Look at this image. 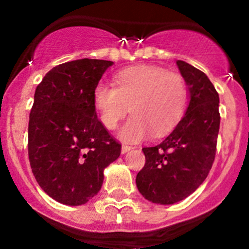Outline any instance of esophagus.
Here are the masks:
<instances>
[{"mask_svg":"<svg viewBox=\"0 0 249 249\" xmlns=\"http://www.w3.org/2000/svg\"><path fill=\"white\" fill-rule=\"evenodd\" d=\"M131 149H132L131 145H129V144H123L122 145V153H123V154H124V153H126V152H129V150H131Z\"/></svg>","mask_w":249,"mask_h":249,"instance_id":"esophagus-1","label":"esophagus"}]
</instances>
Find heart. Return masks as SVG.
<instances>
[{
    "instance_id": "1",
    "label": "heart",
    "mask_w": 249,
    "mask_h": 249,
    "mask_svg": "<svg viewBox=\"0 0 249 249\" xmlns=\"http://www.w3.org/2000/svg\"><path fill=\"white\" fill-rule=\"evenodd\" d=\"M115 84L100 82L92 91V104L108 130L118 126L131 106L134 117L119 137L137 142L150 135L170 132L184 115L189 100L185 80L177 73L149 65L129 67L117 74Z\"/></svg>"
}]
</instances>
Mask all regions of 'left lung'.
Returning a JSON list of instances; mask_svg holds the SVG:
<instances>
[{"mask_svg":"<svg viewBox=\"0 0 249 249\" xmlns=\"http://www.w3.org/2000/svg\"><path fill=\"white\" fill-rule=\"evenodd\" d=\"M177 66L189 90L184 117L161 143L142 148L145 164L136 176L148 201L172 205L189 196L207 177L217 150L219 95L208 77L185 61Z\"/></svg>","mask_w":249,"mask_h":249,"instance_id":"left-lung-1","label":"left lung"}]
</instances>
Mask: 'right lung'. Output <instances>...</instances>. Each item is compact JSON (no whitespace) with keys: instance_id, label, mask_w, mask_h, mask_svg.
Masks as SVG:
<instances>
[{"instance_id":"add662e5","label":"right lung","mask_w":249,"mask_h":249,"mask_svg":"<svg viewBox=\"0 0 249 249\" xmlns=\"http://www.w3.org/2000/svg\"><path fill=\"white\" fill-rule=\"evenodd\" d=\"M112 61L80 59L53 67L37 85L29 120V160L39 187L57 202L84 205L122 144L97 119L92 91Z\"/></svg>"}]
</instances>
